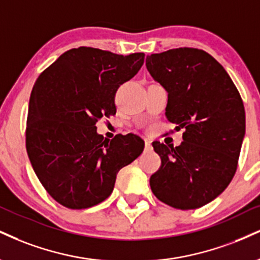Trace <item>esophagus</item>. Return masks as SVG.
I'll list each match as a JSON object with an SVG mask.
<instances>
[{"label": "esophagus", "instance_id": "1", "mask_svg": "<svg viewBox=\"0 0 260 260\" xmlns=\"http://www.w3.org/2000/svg\"><path fill=\"white\" fill-rule=\"evenodd\" d=\"M145 149L146 150L151 149V142H150L149 139H145Z\"/></svg>", "mask_w": 260, "mask_h": 260}]
</instances>
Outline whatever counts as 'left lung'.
Instances as JSON below:
<instances>
[{
    "mask_svg": "<svg viewBox=\"0 0 260 260\" xmlns=\"http://www.w3.org/2000/svg\"><path fill=\"white\" fill-rule=\"evenodd\" d=\"M146 69L168 93L166 117L184 128L181 145L154 142L161 166L152 192L178 209H195L233 180L245 137V106L225 69L207 52L176 48L146 57Z\"/></svg>",
    "mask_w": 260,
    "mask_h": 260,
    "instance_id": "1",
    "label": "left lung"
}]
</instances>
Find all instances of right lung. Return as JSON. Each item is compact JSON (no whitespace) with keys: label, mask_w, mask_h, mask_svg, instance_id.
Instances as JSON below:
<instances>
[{"label":"right lung","mask_w":260,"mask_h":260,"mask_svg":"<svg viewBox=\"0 0 260 260\" xmlns=\"http://www.w3.org/2000/svg\"><path fill=\"white\" fill-rule=\"evenodd\" d=\"M144 53L115 54L79 47L40 74L29 102L25 143L46 191L67 208L84 209L108 199L118 171L143 152L136 134L104 140L100 118L116 114L115 95L144 64Z\"/></svg>","instance_id":"right-lung-1"}]
</instances>
